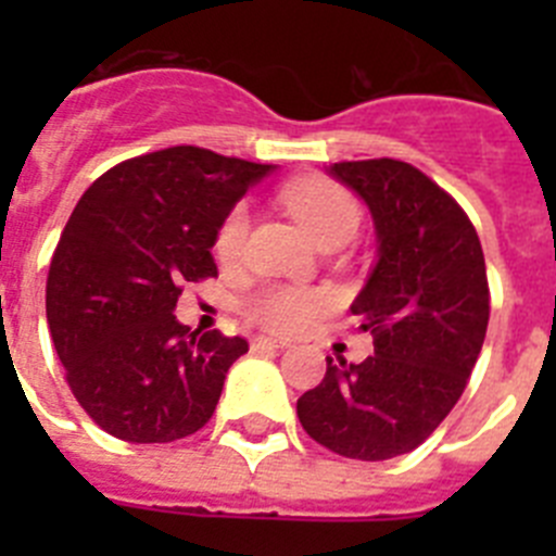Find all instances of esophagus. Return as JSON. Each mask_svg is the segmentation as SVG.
<instances>
[{
    "label": "esophagus",
    "instance_id": "obj_1",
    "mask_svg": "<svg viewBox=\"0 0 556 556\" xmlns=\"http://www.w3.org/2000/svg\"><path fill=\"white\" fill-rule=\"evenodd\" d=\"M289 342L287 339H278V337H255L253 339V351H264V348H287Z\"/></svg>",
    "mask_w": 556,
    "mask_h": 556
}]
</instances>
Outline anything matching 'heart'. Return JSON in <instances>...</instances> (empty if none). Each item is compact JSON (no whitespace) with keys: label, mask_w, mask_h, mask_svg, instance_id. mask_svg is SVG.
<instances>
[{"label":"heart","mask_w":556,"mask_h":556,"mask_svg":"<svg viewBox=\"0 0 556 556\" xmlns=\"http://www.w3.org/2000/svg\"><path fill=\"white\" fill-rule=\"evenodd\" d=\"M281 200L287 211L292 214L301 228L306 230L314 244H326L333 239H351L358 225V205L345 189L333 180L320 178V175H308L298 178L281 191ZM250 214L244 205H236L225 214L219 223L217 236H214V250L223 262L239 258L244 248V236H248ZM328 303L323 292L298 287H269L255 292L248 303L250 320L262 323V326L275 328V331H292L303 326L312 314L320 312Z\"/></svg>","instance_id":"b5f03b06"}]
</instances>
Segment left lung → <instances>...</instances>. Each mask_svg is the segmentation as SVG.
<instances>
[{"mask_svg": "<svg viewBox=\"0 0 556 556\" xmlns=\"http://www.w3.org/2000/svg\"><path fill=\"white\" fill-rule=\"evenodd\" d=\"M328 175L365 200L376 225V267L351 306L372 356H328L298 417L333 454L392 459L424 443L465 392L490 320L484 253L468 214L412 164L342 161Z\"/></svg>", "mask_w": 556, "mask_h": 556, "instance_id": "left-lung-1", "label": "left lung"}]
</instances>
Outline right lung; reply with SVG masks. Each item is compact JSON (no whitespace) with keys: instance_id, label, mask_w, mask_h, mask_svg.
<instances>
[{"instance_id":"obj_1","label":"right lung","mask_w":556,"mask_h":556,"mask_svg":"<svg viewBox=\"0 0 556 556\" xmlns=\"http://www.w3.org/2000/svg\"><path fill=\"white\" fill-rule=\"evenodd\" d=\"M275 166L169 147L88 186L47 278V323L77 404L127 443H172L211 420L242 337L191 331L186 281L217 275L214 236Z\"/></svg>"}]
</instances>
